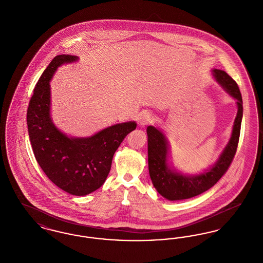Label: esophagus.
I'll return each mask as SVG.
<instances>
[{
  "mask_svg": "<svg viewBox=\"0 0 263 263\" xmlns=\"http://www.w3.org/2000/svg\"><path fill=\"white\" fill-rule=\"evenodd\" d=\"M153 120H154V115L150 112L141 113L138 118V121L141 125H147L151 122H153Z\"/></svg>",
  "mask_w": 263,
  "mask_h": 263,
  "instance_id": "esophagus-1",
  "label": "esophagus"
}]
</instances>
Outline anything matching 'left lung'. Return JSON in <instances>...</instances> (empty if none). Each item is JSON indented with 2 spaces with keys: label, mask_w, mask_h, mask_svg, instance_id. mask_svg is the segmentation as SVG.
I'll return each instance as SVG.
<instances>
[{
  "label": "left lung",
  "mask_w": 263,
  "mask_h": 263,
  "mask_svg": "<svg viewBox=\"0 0 263 263\" xmlns=\"http://www.w3.org/2000/svg\"><path fill=\"white\" fill-rule=\"evenodd\" d=\"M212 73L218 84L237 100L238 112L230 141L221 153L218 161L211 167L199 175H187L177 172L168 163L170 145L163 131L154 126H148L147 128L151 179L154 187L167 200L188 199L210 189L228 171L236 155L243 111L241 95L237 83L225 71L213 69Z\"/></svg>",
  "instance_id": "obj_1"
}]
</instances>
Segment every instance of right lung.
Segmentation results:
<instances>
[{"label":"right lung","instance_id":"add662e5","mask_svg":"<svg viewBox=\"0 0 263 263\" xmlns=\"http://www.w3.org/2000/svg\"><path fill=\"white\" fill-rule=\"evenodd\" d=\"M78 60L63 54L51 61L34 88L26 122L33 154L44 174L64 191L84 196L104 183L115 151L137 124H114L85 138L69 137L55 126L50 114L51 79L58 67Z\"/></svg>","mask_w":263,"mask_h":263}]
</instances>
